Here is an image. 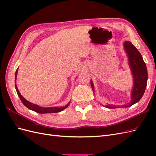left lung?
<instances>
[{
    "mask_svg": "<svg viewBox=\"0 0 156 156\" xmlns=\"http://www.w3.org/2000/svg\"><path fill=\"white\" fill-rule=\"evenodd\" d=\"M124 49L128 57L129 64L133 77V87L131 92V100L128 105L123 106H117L114 105H108L105 107L108 108H115L118 107H127L137 103L144 95L145 89L147 85L148 72L143 58L139 51L130 41H126L124 44ZM92 90H94V84L90 81Z\"/></svg>",
    "mask_w": 156,
    "mask_h": 156,
    "instance_id": "1",
    "label": "left lung"
}]
</instances>
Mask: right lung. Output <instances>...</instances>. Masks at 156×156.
I'll use <instances>...</instances> for the list:
<instances>
[{"mask_svg": "<svg viewBox=\"0 0 156 156\" xmlns=\"http://www.w3.org/2000/svg\"><path fill=\"white\" fill-rule=\"evenodd\" d=\"M17 70H18V69H17L16 72V75H15L16 80H15V81H16ZM15 87H16V91H17L18 96H19V97H20V100L22 101V103H23V105L26 106L28 108H29V109H30L33 111H35L36 112L41 113V114H44V113H56V112H60V111H63L64 109H65L66 108H67L68 107V105H69V103H70V102H69L67 105H66L65 106H63V107H40V106L34 104V103H32L29 101H28L27 100H26L25 99L21 96V94H20V91H19L16 84H15Z\"/></svg>", "mask_w": 156, "mask_h": 156, "instance_id": "obj_1", "label": "right lung"}]
</instances>
